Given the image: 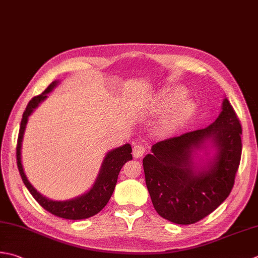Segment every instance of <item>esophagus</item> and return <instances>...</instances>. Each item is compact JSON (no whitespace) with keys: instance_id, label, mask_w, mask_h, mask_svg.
Masks as SVG:
<instances>
[{"instance_id":"obj_1","label":"esophagus","mask_w":258,"mask_h":258,"mask_svg":"<svg viewBox=\"0 0 258 258\" xmlns=\"http://www.w3.org/2000/svg\"><path fill=\"white\" fill-rule=\"evenodd\" d=\"M145 153V146L143 144H135L133 146V156L135 159L142 158Z\"/></svg>"}]
</instances>
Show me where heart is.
<instances>
[{"instance_id": "b5f03b06", "label": "heart", "mask_w": 258, "mask_h": 258, "mask_svg": "<svg viewBox=\"0 0 258 258\" xmlns=\"http://www.w3.org/2000/svg\"><path fill=\"white\" fill-rule=\"evenodd\" d=\"M183 88H168L156 98V107L166 110L162 119V128L168 133L175 132L192 117L196 112V105L191 99L183 98Z\"/></svg>"}]
</instances>
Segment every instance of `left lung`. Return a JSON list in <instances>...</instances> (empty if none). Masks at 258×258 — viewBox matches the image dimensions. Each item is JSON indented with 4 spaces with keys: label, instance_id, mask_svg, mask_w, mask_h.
<instances>
[{
    "label": "left lung",
    "instance_id": "1",
    "mask_svg": "<svg viewBox=\"0 0 258 258\" xmlns=\"http://www.w3.org/2000/svg\"><path fill=\"white\" fill-rule=\"evenodd\" d=\"M241 125L225 98L218 118L206 128L166 139L152 146L143 168L151 200L161 217L179 225L204 219L224 203L235 183L241 156ZM211 140L217 153L198 168L194 149Z\"/></svg>",
    "mask_w": 258,
    "mask_h": 258
}]
</instances>
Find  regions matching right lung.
Segmentation results:
<instances>
[{
	"mask_svg": "<svg viewBox=\"0 0 258 258\" xmlns=\"http://www.w3.org/2000/svg\"><path fill=\"white\" fill-rule=\"evenodd\" d=\"M57 82H53L48 86V88L44 90L42 94L34 97L30 100L27 108H25L21 125H20L19 136H18V144H17V163L20 175H21L23 183L27 186L30 194L32 195L33 198L38 201V204L44 208L50 214H52L60 218L70 219V220H78V219H86L89 217H93L96 214H98L104 207L107 205V203L112 197L116 182H117V178L119 174V171L122 166L127 162V161L132 160V148L130 144H125L120 148L115 149L107 153L105 156L104 162L102 164V169L99 171V174L96 179L93 188L90 189L88 192L85 195L77 197L75 199L66 200V201H53L47 199L42 195H40L37 190H35L32 184L29 182L27 176L23 171V166L21 163V145H22V139L25 130V125H27L29 116L31 115L34 108L38 107V105L47 98V94L51 92L55 87Z\"/></svg>",
	"mask_w": 258,
	"mask_h": 258,
	"instance_id": "right-lung-1",
	"label": "right lung"
}]
</instances>
